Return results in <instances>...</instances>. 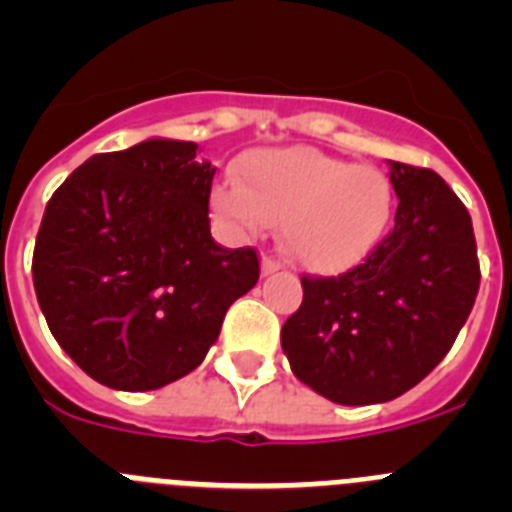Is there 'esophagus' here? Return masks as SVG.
Wrapping results in <instances>:
<instances>
[{
    "mask_svg": "<svg viewBox=\"0 0 512 512\" xmlns=\"http://www.w3.org/2000/svg\"><path fill=\"white\" fill-rule=\"evenodd\" d=\"M279 261L277 259H271V256H264V261H261V274H264V277H269V274H277L279 271Z\"/></svg>",
    "mask_w": 512,
    "mask_h": 512,
    "instance_id": "obj_1",
    "label": "esophagus"
}]
</instances>
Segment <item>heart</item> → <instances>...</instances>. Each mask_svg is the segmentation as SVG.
<instances>
[{
	"mask_svg": "<svg viewBox=\"0 0 512 512\" xmlns=\"http://www.w3.org/2000/svg\"><path fill=\"white\" fill-rule=\"evenodd\" d=\"M212 207L241 233L282 219L279 238L289 259L336 274L379 246L395 215V187L377 166H354L305 146L266 148L241 164V187H215Z\"/></svg>",
	"mask_w": 512,
	"mask_h": 512,
	"instance_id": "heart-1",
	"label": "heart"
}]
</instances>
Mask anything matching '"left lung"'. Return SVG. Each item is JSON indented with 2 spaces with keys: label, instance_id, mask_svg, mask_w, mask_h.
<instances>
[{
  "label": "left lung",
  "instance_id": "left-lung-1",
  "mask_svg": "<svg viewBox=\"0 0 512 512\" xmlns=\"http://www.w3.org/2000/svg\"><path fill=\"white\" fill-rule=\"evenodd\" d=\"M395 228L341 277H302V305L282 328L289 366L338 405L405 395L441 364L479 289L464 202L431 169L390 161Z\"/></svg>",
  "mask_w": 512,
  "mask_h": 512
}]
</instances>
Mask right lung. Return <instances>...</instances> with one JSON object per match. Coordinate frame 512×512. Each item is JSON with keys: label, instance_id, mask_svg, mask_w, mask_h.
<instances>
[{"label": "right lung", "instance_id": "1", "mask_svg": "<svg viewBox=\"0 0 512 512\" xmlns=\"http://www.w3.org/2000/svg\"><path fill=\"white\" fill-rule=\"evenodd\" d=\"M192 140L97 153L53 192L33 253L38 305L92 379L158 390L202 364L225 312L259 282L253 248L210 235L215 166Z\"/></svg>", "mask_w": 512, "mask_h": 512}]
</instances>
